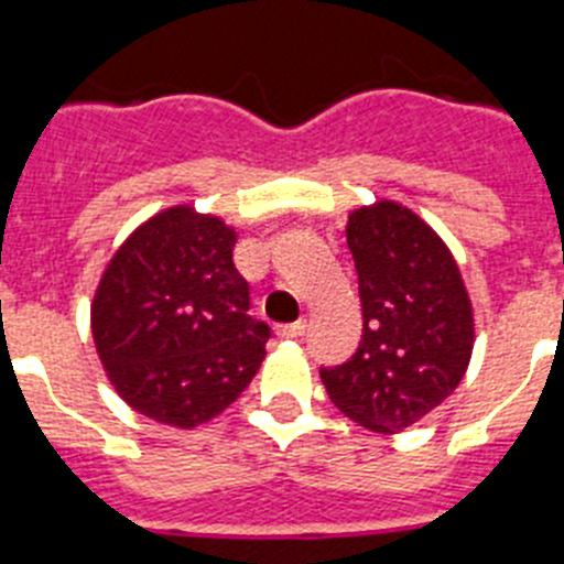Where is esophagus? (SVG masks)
Returning <instances> with one entry per match:
<instances>
[{
    "mask_svg": "<svg viewBox=\"0 0 564 564\" xmlns=\"http://www.w3.org/2000/svg\"><path fill=\"white\" fill-rule=\"evenodd\" d=\"M278 334L286 339L292 337H301V334H306V319H297V323H286V326H278Z\"/></svg>",
    "mask_w": 564,
    "mask_h": 564,
    "instance_id": "obj_1",
    "label": "esophagus"
}]
</instances>
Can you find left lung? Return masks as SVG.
Wrapping results in <instances>:
<instances>
[{
	"label": "left lung",
	"instance_id": "1",
	"mask_svg": "<svg viewBox=\"0 0 564 564\" xmlns=\"http://www.w3.org/2000/svg\"><path fill=\"white\" fill-rule=\"evenodd\" d=\"M362 339L323 368L334 408L370 433H402L455 393L475 348V308L444 238L402 202L348 213Z\"/></svg>",
	"mask_w": 564,
	"mask_h": 564
}]
</instances>
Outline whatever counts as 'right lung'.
Segmentation results:
<instances>
[{
  "label": "right lung",
  "instance_id": "1",
  "mask_svg": "<svg viewBox=\"0 0 564 564\" xmlns=\"http://www.w3.org/2000/svg\"><path fill=\"white\" fill-rule=\"evenodd\" d=\"M236 227L174 205L134 227L93 297L95 351L140 415L194 430L225 413L261 368L270 326L247 314Z\"/></svg>",
  "mask_w": 564,
  "mask_h": 564
}]
</instances>
